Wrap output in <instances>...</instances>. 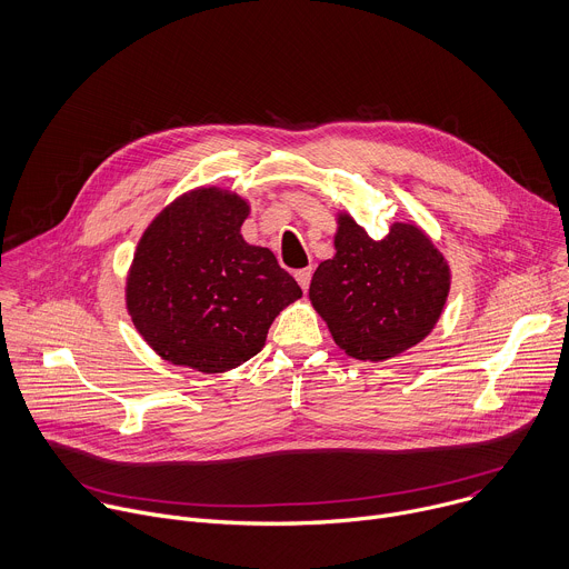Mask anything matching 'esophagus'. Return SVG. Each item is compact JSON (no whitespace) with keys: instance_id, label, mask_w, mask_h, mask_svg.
<instances>
[{"instance_id":"1","label":"esophagus","mask_w":569,"mask_h":569,"mask_svg":"<svg viewBox=\"0 0 569 569\" xmlns=\"http://www.w3.org/2000/svg\"><path fill=\"white\" fill-rule=\"evenodd\" d=\"M296 280H298V284L302 287V291H307V289H309V282H311V269H300V271H296Z\"/></svg>"}]
</instances>
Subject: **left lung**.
<instances>
[{
    "label": "left lung",
    "instance_id": "8db88e82",
    "mask_svg": "<svg viewBox=\"0 0 569 569\" xmlns=\"http://www.w3.org/2000/svg\"><path fill=\"white\" fill-rule=\"evenodd\" d=\"M336 256L318 264L309 300L336 346L359 361H386L423 340L450 287L448 264L412 223H392L372 240L350 217H338Z\"/></svg>",
    "mask_w": 569,
    "mask_h": 569
}]
</instances>
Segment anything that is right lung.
I'll list each match as a JSON object with an SVG mask.
<instances>
[{
	"mask_svg": "<svg viewBox=\"0 0 569 569\" xmlns=\"http://www.w3.org/2000/svg\"><path fill=\"white\" fill-rule=\"evenodd\" d=\"M247 214L242 197L199 188L143 233L128 311L166 361L206 375L238 368L264 348L273 318L302 296L269 249L244 242Z\"/></svg>",
	"mask_w": 569,
	"mask_h": 569,
	"instance_id": "add662e5",
	"label": "right lung"
}]
</instances>
